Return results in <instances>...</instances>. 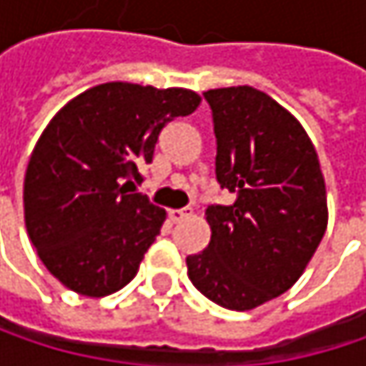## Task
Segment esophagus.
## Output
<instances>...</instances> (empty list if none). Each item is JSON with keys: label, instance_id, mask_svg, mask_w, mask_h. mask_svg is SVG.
<instances>
[{"label": "esophagus", "instance_id": "1", "mask_svg": "<svg viewBox=\"0 0 366 366\" xmlns=\"http://www.w3.org/2000/svg\"><path fill=\"white\" fill-rule=\"evenodd\" d=\"M190 212L188 209H169V222H180V220H184L186 216H188Z\"/></svg>", "mask_w": 366, "mask_h": 366}]
</instances>
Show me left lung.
Wrapping results in <instances>:
<instances>
[{"label":"left lung","mask_w":366,"mask_h":366,"mask_svg":"<svg viewBox=\"0 0 366 366\" xmlns=\"http://www.w3.org/2000/svg\"><path fill=\"white\" fill-rule=\"evenodd\" d=\"M218 142L216 178L235 199L209 205L203 252L186 256L192 286L220 307L248 312L284 295L329 224L318 152L303 124L252 86L203 93Z\"/></svg>","instance_id":"1"}]
</instances>
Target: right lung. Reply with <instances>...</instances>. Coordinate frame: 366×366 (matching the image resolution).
<instances>
[{"label": "right lung", "mask_w": 366, "mask_h": 366, "mask_svg": "<svg viewBox=\"0 0 366 366\" xmlns=\"http://www.w3.org/2000/svg\"><path fill=\"white\" fill-rule=\"evenodd\" d=\"M188 89L97 84L52 116L31 152L23 205L44 267L99 299L127 286L167 214L135 190L167 122L199 108Z\"/></svg>", "instance_id": "right-lung-1"}]
</instances>
